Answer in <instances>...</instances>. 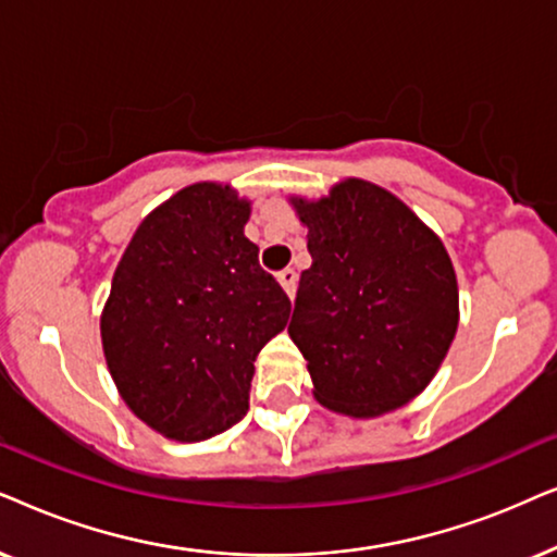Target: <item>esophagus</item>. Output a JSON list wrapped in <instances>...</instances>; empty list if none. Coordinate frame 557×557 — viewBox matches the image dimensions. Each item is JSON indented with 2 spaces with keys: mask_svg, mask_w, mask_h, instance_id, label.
<instances>
[{
  "mask_svg": "<svg viewBox=\"0 0 557 557\" xmlns=\"http://www.w3.org/2000/svg\"><path fill=\"white\" fill-rule=\"evenodd\" d=\"M277 280H280V285H283V290L290 295V298H295V287H298V272L287 267V270L277 272Z\"/></svg>",
  "mask_w": 557,
  "mask_h": 557,
  "instance_id": "34e87169",
  "label": "esophagus"
}]
</instances>
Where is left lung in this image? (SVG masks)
I'll list each match as a JSON object with an SVG mask.
<instances>
[{
  "label": "left lung",
  "instance_id": "1",
  "mask_svg": "<svg viewBox=\"0 0 557 557\" xmlns=\"http://www.w3.org/2000/svg\"><path fill=\"white\" fill-rule=\"evenodd\" d=\"M293 206L313 264L300 274L287 333L306 356L318 403L354 418L410 403L458 329L446 247L399 198L356 177Z\"/></svg>",
  "mask_w": 557,
  "mask_h": 557
}]
</instances>
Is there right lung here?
Here are the masks:
<instances>
[{
	"mask_svg": "<svg viewBox=\"0 0 557 557\" xmlns=\"http://www.w3.org/2000/svg\"><path fill=\"white\" fill-rule=\"evenodd\" d=\"M247 221L249 203L228 185H188L139 224L111 280L109 372L129 410L168 438L206 441L236 425L257 354L290 318Z\"/></svg>",
	"mask_w": 557,
	"mask_h": 557,
	"instance_id": "obj_1",
	"label": "right lung"
}]
</instances>
